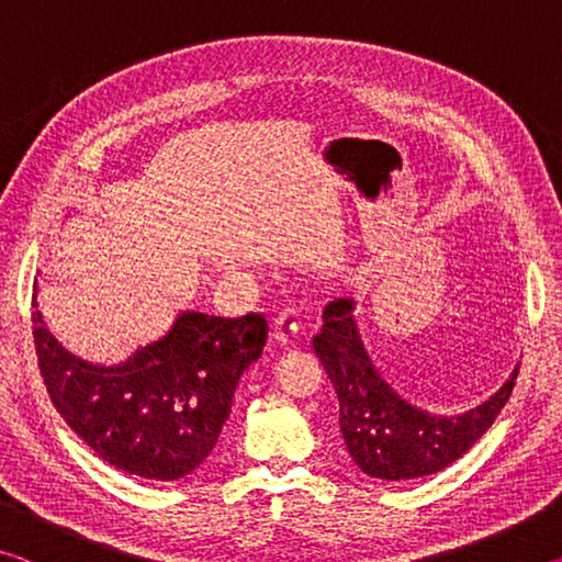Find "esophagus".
<instances>
[{"label": "esophagus", "instance_id": "34e87169", "mask_svg": "<svg viewBox=\"0 0 562 562\" xmlns=\"http://www.w3.org/2000/svg\"><path fill=\"white\" fill-rule=\"evenodd\" d=\"M297 329H300V317H297V312H294L292 307H288V310H282L280 315H278V319H274V339L280 341V345H288V341L297 335Z\"/></svg>", "mask_w": 562, "mask_h": 562}]
</instances>
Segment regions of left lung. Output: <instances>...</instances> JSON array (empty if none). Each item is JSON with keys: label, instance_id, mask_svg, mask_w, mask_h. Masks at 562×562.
Wrapping results in <instances>:
<instances>
[{"label": "left lung", "instance_id": "obj_1", "mask_svg": "<svg viewBox=\"0 0 562 562\" xmlns=\"http://www.w3.org/2000/svg\"><path fill=\"white\" fill-rule=\"evenodd\" d=\"M355 300L339 297L322 312L312 339L339 398V431L361 471L382 481H408L446 469L496 422L516 386L518 367L496 394L463 414L441 416L416 408L389 386L355 322Z\"/></svg>", "mask_w": 562, "mask_h": 562}]
</instances>
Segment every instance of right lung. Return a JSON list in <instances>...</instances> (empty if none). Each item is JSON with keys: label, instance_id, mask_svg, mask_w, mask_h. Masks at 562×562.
<instances>
[{"label": "right lung", "instance_id": "add662e5", "mask_svg": "<svg viewBox=\"0 0 562 562\" xmlns=\"http://www.w3.org/2000/svg\"><path fill=\"white\" fill-rule=\"evenodd\" d=\"M34 347L46 392L64 422L119 471L178 481L198 469L223 431L235 386L262 355L268 319L180 312L166 337L113 367L66 351L32 297Z\"/></svg>", "mask_w": 562, "mask_h": 562}]
</instances>
